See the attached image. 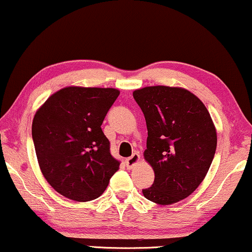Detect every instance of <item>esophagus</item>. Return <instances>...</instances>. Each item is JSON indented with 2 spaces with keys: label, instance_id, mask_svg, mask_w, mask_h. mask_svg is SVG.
I'll return each instance as SVG.
<instances>
[{
  "label": "esophagus",
  "instance_id": "obj_1",
  "mask_svg": "<svg viewBox=\"0 0 252 252\" xmlns=\"http://www.w3.org/2000/svg\"><path fill=\"white\" fill-rule=\"evenodd\" d=\"M139 161H140V154L133 153L131 158H128V159L125 160V164L128 169H133L136 164L139 163Z\"/></svg>",
  "mask_w": 252,
  "mask_h": 252
}]
</instances>
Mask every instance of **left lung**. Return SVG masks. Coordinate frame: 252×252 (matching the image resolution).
Here are the masks:
<instances>
[{
    "label": "left lung",
    "instance_id": "obj_1",
    "mask_svg": "<svg viewBox=\"0 0 252 252\" xmlns=\"http://www.w3.org/2000/svg\"><path fill=\"white\" fill-rule=\"evenodd\" d=\"M147 125L145 160L154 170L144 196L158 204L188 197L206 178L215 155L217 135L204 104L188 90L148 86L133 92Z\"/></svg>",
    "mask_w": 252,
    "mask_h": 252
}]
</instances>
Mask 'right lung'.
Returning <instances> with one entry per match:
<instances>
[{"instance_id":"1","label":"right lung","mask_w":252,"mask_h":252,"mask_svg":"<svg viewBox=\"0 0 252 252\" xmlns=\"http://www.w3.org/2000/svg\"><path fill=\"white\" fill-rule=\"evenodd\" d=\"M119 90L69 86L48 98L32 120L39 168L63 196L86 202L100 196L120 162L101 124Z\"/></svg>"}]
</instances>
